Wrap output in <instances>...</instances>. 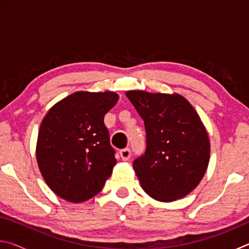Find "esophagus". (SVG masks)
<instances>
[{
	"label": "esophagus",
	"instance_id": "34e87169",
	"mask_svg": "<svg viewBox=\"0 0 249 249\" xmlns=\"http://www.w3.org/2000/svg\"><path fill=\"white\" fill-rule=\"evenodd\" d=\"M120 155H121L122 160H124V161H126V160H128L129 157H130V150L128 148L122 149L120 151Z\"/></svg>",
	"mask_w": 249,
	"mask_h": 249
}]
</instances>
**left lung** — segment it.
<instances>
[{"mask_svg": "<svg viewBox=\"0 0 249 249\" xmlns=\"http://www.w3.org/2000/svg\"><path fill=\"white\" fill-rule=\"evenodd\" d=\"M126 96L145 123V154L133 162L142 190L160 202L182 199L209 166L210 140L199 114L178 93L135 90Z\"/></svg>", "mask_w": 249, "mask_h": 249, "instance_id": "1", "label": "left lung"}]
</instances>
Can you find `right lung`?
Here are the masks:
<instances>
[{"label":"right lung","instance_id":"add662e5","mask_svg":"<svg viewBox=\"0 0 249 249\" xmlns=\"http://www.w3.org/2000/svg\"><path fill=\"white\" fill-rule=\"evenodd\" d=\"M115 92L79 91L49 109L41 122L36 158L44 180L66 201L81 203L102 190L116 165L104 115Z\"/></svg>","mask_w":249,"mask_h":249}]
</instances>
